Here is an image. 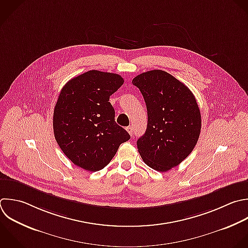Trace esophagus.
Segmentation results:
<instances>
[{
  "instance_id": "1",
  "label": "esophagus",
  "mask_w": 248,
  "mask_h": 248,
  "mask_svg": "<svg viewBox=\"0 0 248 248\" xmlns=\"http://www.w3.org/2000/svg\"><path fill=\"white\" fill-rule=\"evenodd\" d=\"M126 130H127V132H128L131 136H133V128H132L131 126H128V127L126 128Z\"/></svg>"
}]
</instances>
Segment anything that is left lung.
Instances as JSON below:
<instances>
[{"label":"left lung","mask_w":248,"mask_h":248,"mask_svg":"<svg viewBox=\"0 0 248 248\" xmlns=\"http://www.w3.org/2000/svg\"><path fill=\"white\" fill-rule=\"evenodd\" d=\"M132 83L141 92L147 109V128L138 141L143 162L158 171L179 165L194 149L202 119L190 89L161 70L137 76Z\"/></svg>","instance_id":"8db88e82"}]
</instances>
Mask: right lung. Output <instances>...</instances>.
I'll list each match as a JSON object with an SVG mask.
<instances>
[{"label":"right lung","instance_id":"right-lung-1","mask_svg":"<svg viewBox=\"0 0 248 248\" xmlns=\"http://www.w3.org/2000/svg\"><path fill=\"white\" fill-rule=\"evenodd\" d=\"M124 83L117 74L89 71L62 88L53 113L55 140L64 154L89 171L104 169L130 140L116 124L109 97Z\"/></svg>","mask_w":248,"mask_h":248}]
</instances>
